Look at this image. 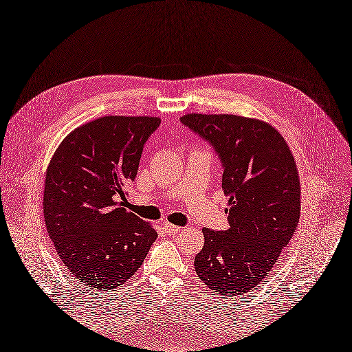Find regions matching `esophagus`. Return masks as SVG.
I'll return each mask as SVG.
<instances>
[{"instance_id": "1", "label": "esophagus", "mask_w": 352, "mask_h": 352, "mask_svg": "<svg viewBox=\"0 0 352 352\" xmlns=\"http://www.w3.org/2000/svg\"><path fill=\"white\" fill-rule=\"evenodd\" d=\"M163 226H164V230H166V232H167L168 234H177V233L180 232V230H182V227L173 226V224H170V223H164Z\"/></svg>"}]
</instances>
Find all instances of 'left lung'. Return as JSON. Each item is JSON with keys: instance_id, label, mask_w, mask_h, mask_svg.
<instances>
[{"instance_id": "obj_1", "label": "left lung", "mask_w": 352, "mask_h": 352, "mask_svg": "<svg viewBox=\"0 0 352 352\" xmlns=\"http://www.w3.org/2000/svg\"><path fill=\"white\" fill-rule=\"evenodd\" d=\"M184 126L208 142L223 166L228 230L204 228L199 280L215 294L241 296L263 283L300 220V180L280 132L236 115L189 113Z\"/></svg>"}]
</instances>
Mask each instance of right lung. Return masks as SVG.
<instances>
[{"instance_id": "right-lung-1", "label": "right lung", "mask_w": 352, "mask_h": 352, "mask_svg": "<svg viewBox=\"0 0 352 352\" xmlns=\"http://www.w3.org/2000/svg\"><path fill=\"white\" fill-rule=\"evenodd\" d=\"M150 116H103L71 132L47 166L43 215L59 259L86 287L109 292L137 272L157 232L124 208Z\"/></svg>"}]
</instances>
